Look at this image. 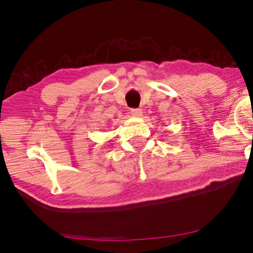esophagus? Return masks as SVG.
Here are the masks:
<instances>
[{"label":"esophagus","instance_id":"34e87169","mask_svg":"<svg viewBox=\"0 0 253 253\" xmlns=\"http://www.w3.org/2000/svg\"><path fill=\"white\" fill-rule=\"evenodd\" d=\"M130 115L135 118H139V117L143 116V110L142 109H131Z\"/></svg>","mask_w":253,"mask_h":253}]
</instances>
